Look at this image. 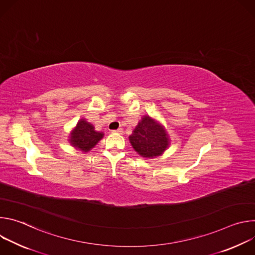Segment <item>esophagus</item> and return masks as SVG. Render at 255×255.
Masks as SVG:
<instances>
[{"instance_id":"34e87169","label":"esophagus","mask_w":255,"mask_h":255,"mask_svg":"<svg viewBox=\"0 0 255 255\" xmlns=\"http://www.w3.org/2000/svg\"><path fill=\"white\" fill-rule=\"evenodd\" d=\"M123 132V129L122 128H119V129H117V130H112V133H122Z\"/></svg>"}]
</instances>
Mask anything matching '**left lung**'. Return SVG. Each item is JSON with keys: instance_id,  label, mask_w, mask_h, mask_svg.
<instances>
[{"instance_id": "obj_1", "label": "left lung", "mask_w": 255, "mask_h": 255, "mask_svg": "<svg viewBox=\"0 0 255 255\" xmlns=\"http://www.w3.org/2000/svg\"><path fill=\"white\" fill-rule=\"evenodd\" d=\"M129 140L135 151L146 158H154L162 154L169 144L163 126L149 116H143L129 136Z\"/></svg>"}]
</instances>
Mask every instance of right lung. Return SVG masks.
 Instances as JSON below:
<instances>
[{"instance_id":"1","label":"right lung","mask_w":255,"mask_h":255,"mask_svg":"<svg viewBox=\"0 0 255 255\" xmlns=\"http://www.w3.org/2000/svg\"><path fill=\"white\" fill-rule=\"evenodd\" d=\"M103 132L96 131L91 123L87 122L85 119H81L76 128L71 131L68 141L77 149L88 152L103 138Z\"/></svg>"}]
</instances>
